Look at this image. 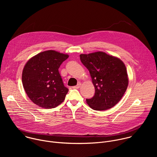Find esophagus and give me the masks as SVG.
<instances>
[{
	"mask_svg": "<svg viewBox=\"0 0 157 157\" xmlns=\"http://www.w3.org/2000/svg\"><path fill=\"white\" fill-rule=\"evenodd\" d=\"M80 86H81V83H80V82H79L76 86H73V88H75V89H79Z\"/></svg>",
	"mask_w": 157,
	"mask_h": 157,
	"instance_id": "esophagus-1",
	"label": "esophagus"
}]
</instances>
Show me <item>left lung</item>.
<instances>
[{"instance_id": "8db88e82", "label": "left lung", "mask_w": 157, "mask_h": 157, "mask_svg": "<svg viewBox=\"0 0 157 157\" xmlns=\"http://www.w3.org/2000/svg\"><path fill=\"white\" fill-rule=\"evenodd\" d=\"M80 59L89 70L95 87L94 96L86 99L89 106L95 110H105L116 105L128 84L122 61L102 52L81 54Z\"/></svg>"}]
</instances>
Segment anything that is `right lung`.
Instances as JSON below:
<instances>
[{"instance_id":"1","label":"right lung","mask_w":157,"mask_h":157,"mask_svg":"<svg viewBox=\"0 0 157 157\" xmlns=\"http://www.w3.org/2000/svg\"><path fill=\"white\" fill-rule=\"evenodd\" d=\"M69 57L55 50L41 52L30 58L22 72V84L30 99L40 107L55 108L68 92L58 69Z\"/></svg>"}]
</instances>
